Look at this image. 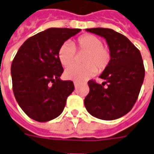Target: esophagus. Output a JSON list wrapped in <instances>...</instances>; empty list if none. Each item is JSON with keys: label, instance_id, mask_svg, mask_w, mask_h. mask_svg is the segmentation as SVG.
Returning <instances> with one entry per match:
<instances>
[{"label": "esophagus", "instance_id": "34e87169", "mask_svg": "<svg viewBox=\"0 0 154 154\" xmlns=\"http://www.w3.org/2000/svg\"><path fill=\"white\" fill-rule=\"evenodd\" d=\"M74 86H75V88L77 89V87H78V83L77 82H74Z\"/></svg>", "mask_w": 154, "mask_h": 154}]
</instances>
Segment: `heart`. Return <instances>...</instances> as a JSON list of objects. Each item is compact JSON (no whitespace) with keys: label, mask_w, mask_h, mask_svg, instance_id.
Returning a JSON list of instances; mask_svg holds the SVG:
<instances>
[{"label":"heart","mask_w":154,"mask_h":154,"mask_svg":"<svg viewBox=\"0 0 154 154\" xmlns=\"http://www.w3.org/2000/svg\"><path fill=\"white\" fill-rule=\"evenodd\" d=\"M85 54L81 66L70 67L65 71V77L68 80L83 82L93 77L97 72H103L110 65L112 51L110 48L103 45V40L92 34H84L78 36L75 41V46L65 42L58 50V59L62 66L67 67L75 62L76 51Z\"/></svg>","instance_id":"heart-1"}]
</instances>
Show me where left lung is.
<instances>
[{"label": "left lung", "instance_id": "left-lung-1", "mask_svg": "<svg viewBox=\"0 0 154 154\" xmlns=\"http://www.w3.org/2000/svg\"><path fill=\"white\" fill-rule=\"evenodd\" d=\"M87 31L103 36L112 51V61L98 84L88 81L89 93L84 104L88 112L103 120H114L127 114L137 102L143 82L145 69L139 50L121 33L109 28Z\"/></svg>", "mask_w": 154, "mask_h": 154}]
</instances>
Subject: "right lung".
Returning a JSON list of instances; mask_svg holds the SVG:
<instances>
[{
	"mask_svg": "<svg viewBox=\"0 0 154 154\" xmlns=\"http://www.w3.org/2000/svg\"><path fill=\"white\" fill-rule=\"evenodd\" d=\"M81 29L49 28L21 45L11 63L14 95L29 118L47 122L62 112L74 91L73 82L60 79L63 72L58 59L60 47Z\"/></svg>",
	"mask_w": 154,
	"mask_h": 154,
	"instance_id": "1",
	"label": "right lung"
}]
</instances>
